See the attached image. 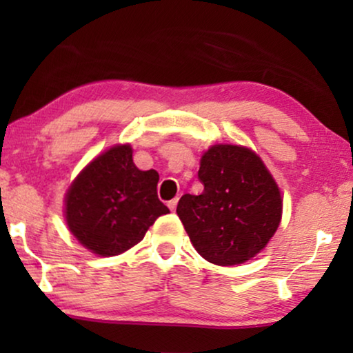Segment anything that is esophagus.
Segmentation results:
<instances>
[{
	"instance_id": "esophagus-1",
	"label": "esophagus",
	"mask_w": 353,
	"mask_h": 353,
	"mask_svg": "<svg viewBox=\"0 0 353 353\" xmlns=\"http://www.w3.org/2000/svg\"><path fill=\"white\" fill-rule=\"evenodd\" d=\"M176 204H178V197H175V199H172V201H168V209H170L172 212H175V209H176Z\"/></svg>"
}]
</instances>
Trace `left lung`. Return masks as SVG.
<instances>
[{"label": "left lung", "mask_w": 353, "mask_h": 353, "mask_svg": "<svg viewBox=\"0 0 353 353\" xmlns=\"http://www.w3.org/2000/svg\"><path fill=\"white\" fill-rule=\"evenodd\" d=\"M197 176L202 194H185L176 207L194 249L221 267L255 257L283 214L281 192L262 159L248 148L215 144L202 156Z\"/></svg>", "instance_id": "obj_1"}]
</instances>
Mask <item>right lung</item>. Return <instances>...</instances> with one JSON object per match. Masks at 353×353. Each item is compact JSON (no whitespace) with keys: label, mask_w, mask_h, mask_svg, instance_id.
Masks as SVG:
<instances>
[{"label":"right lung","mask_w":353,"mask_h":353,"mask_svg":"<svg viewBox=\"0 0 353 353\" xmlns=\"http://www.w3.org/2000/svg\"><path fill=\"white\" fill-rule=\"evenodd\" d=\"M130 144L108 149L90 162L65 194V220L81 245L101 257L119 255L168 214L157 197L159 173L139 170Z\"/></svg>","instance_id":"right-lung-1"}]
</instances>
